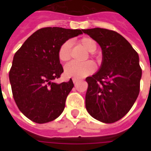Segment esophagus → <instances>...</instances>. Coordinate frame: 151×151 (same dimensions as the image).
Listing matches in <instances>:
<instances>
[{"label":"esophagus","instance_id":"1","mask_svg":"<svg viewBox=\"0 0 151 151\" xmlns=\"http://www.w3.org/2000/svg\"><path fill=\"white\" fill-rule=\"evenodd\" d=\"M78 81H79V79H78V78H73V82L74 83V84H75V83L78 82Z\"/></svg>","mask_w":151,"mask_h":151}]
</instances>
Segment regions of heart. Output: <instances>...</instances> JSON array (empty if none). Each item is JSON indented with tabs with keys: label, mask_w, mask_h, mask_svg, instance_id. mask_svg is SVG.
<instances>
[{
	"label": "heart",
	"mask_w": 151,
	"mask_h": 151,
	"mask_svg": "<svg viewBox=\"0 0 151 151\" xmlns=\"http://www.w3.org/2000/svg\"><path fill=\"white\" fill-rule=\"evenodd\" d=\"M78 43L81 45L85 50L89 52L88 56L93 59H98L96 52L97 45L96 41L91 37H85L79 39ZM58 58L63 63L68 62L71 58V45L69 41H65L61 45L59 46L58 49ZM88 59V56L86 57ZM95 70L94 63L91 61L84 62L82 63H78L75 62L70 63L65 66L64 72L65 75L69 78H81L86 77L90 73H92Z\"/></svg>",
	"instance_id": "heart-1"
}]
</instances>
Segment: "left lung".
Wrapping results in <instances>:
<instances>
[{"mask_svg":"<svg viewBox=\"0 0 151 151\" xmlns=\"http://www.w3.org/2000/svg\"><path fill=\"white\" fill-rule=\"evenodd\" d=\"M103 51L99 72L88 77L85 106L95 119L110 124L129 112L139 93L142 69L138 53L124 37L103 28L82 29Z\"/></svg>","mask_w":151,"mask_h":151,"instance_id":"8db88e82","label":"left lung"}]
</instances>
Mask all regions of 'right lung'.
Instances as JSON below:
<instances>
[{"label": "right lung", "mask_w": 151, "mask_h": 151, "mask_svg": "<svg viewBox=\"0 0 151 151\" xmlns=\"http://www.w3.org/2000/svg\"><path fill=\"white\" fill-rule=\"evenodd\" d=\"M82 29L45 27L27 38L15 52L9 71L12 91L18 108L38 124L52 122L65 108L66 97L73 87L72 79L56 84L63 68L58 49Z\"/></svg>", "instance_id": "add662e5"}]
</instances>
